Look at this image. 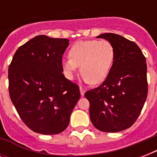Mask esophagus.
Here are the masks:
<instances>
[{"label": "esophagus", "mask_w": 157, "mask_h": 157, "mask_svg": "<svg viewBox=\"0 0 157 157\" xmlns=\"http://www.w3.org/2000/svg\"><path fill=\"white\" fill-rule=\"evenodd\" d=\"M80 91H81V95L83 96L84 94H85V92H86V91H85V90H84V89L82 88L81 86H80Z\"/></svg>", "instance_id": "esophagus-1"}]
</instances>
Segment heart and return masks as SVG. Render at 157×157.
Returning a JSON list of instances; mask_svg holds the SVG:
<instances>
[{
    "mask_svg": "<svg viewBox=\"0 0 157 157\" xmlns=\"http://www.w3.org/2000/svg\"><path fill=\"white\" fill-rule=\"evenodd\" d=\"M69 58L62 65L66 76L72 80L81 66L82 80L86 83L100 84L107 79L115 58V49L107 40H81L71 45Z\"/></svg>",
    "mask_w": 157,
    "mask_h": 157,
    "instance_id": "b5f03b06",
    "label": "heart"
}]
</instances>
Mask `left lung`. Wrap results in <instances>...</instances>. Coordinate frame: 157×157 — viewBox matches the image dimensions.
I'll use <instances>...</instances> for the list:
<instances>
[{
    "instance_id": "left-lung-1",
    "label": "left lung",
    "mask_w": 157,
    "mask_h": 157,
    "mask_svg": "<svg viewBox=\"0 0 157 157\" xmlns=\"http://www.w3.org/2000/svg\"><path fill=\"white\" fill-rule=\"evenodd\" d=\"M112 43L115 58L107 79L86 91L94 126L103 132H119L133 125L141 113L148 88L146 59L131 40L114 33L97 36Z\"/></svg>"
}]
</instances>
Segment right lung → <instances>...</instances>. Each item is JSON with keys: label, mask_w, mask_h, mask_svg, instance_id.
<instances>
[{"label": "right lung", "mask_w": 157, "mask_h": 157, "mask_svg": "<svg viewBox=\"0 0 157 157\" xmlns=\"http://www.w3.org/2000/svg\"><path fill=\"white\" fill-rule=\"evenodd\" d=\"M65 38L36 36L15 52L8 70L10 97L33 131L57 134L66 129L81 97L78 85L63 74Z\"/></svg>", "instance_id": "1"}]
</instances>
